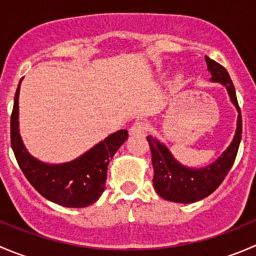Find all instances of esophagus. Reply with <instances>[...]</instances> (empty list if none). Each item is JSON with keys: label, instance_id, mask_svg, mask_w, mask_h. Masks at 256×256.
<instances>
[{"label": "esophagus", "instance_id": "esophagus-1", "mask_svg": "<svg viewBox=\"0 0 256 256\" xmlns=\"http://www.w3.org/2000/svg\"><path fill=\"white\" fill-rule=\"evenodd\" d=\"M144 131H146V124L142 121H136L132 126L130 128L128 132L131 136H138V135H144Z\"/></svg>", "mask_w": 256, "mask_h": 256}]
</instances>
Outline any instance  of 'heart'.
Returning <instances> with one entry per match:
<instances>
[{
  "mask_svg": "<svg viewBox=\"0 0 256 256\" xmlns=\"http://www.w3.org/2000/svg\"><path fill=\"white\" fill-rule=\"evenodd\" d=\"M177 80H178V79H177Z\"/></svg>",
  "mask_w": 256,
  "mask_h": 256,
  "instance_id": "b5f03b06",
  "label": "heart"
}]
</instances>
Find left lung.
Listing matches in <instances>:
<instances>
[{"mask_svg":"<svg viewBox=\"0 0 256 256\" xmlns=\"http://www.w3.org/2000/svg\"><path fill=\"white\" fill-rule=\"evenodd\" d=\"M208 70L213 82H220L228 92L230 102L238 112L236 130L233 141L228 148L210 164L200 168L183 166L171 154L168 147L154 136H147L150 148L152 154V166L154 176L152 182L157 194L164 200L176 203H194L197 200L208 197L219 187L228 172L230 171L236 154L239 144L242 140V115L236 100V89L232 82L230 76L224 66L214 62L206 56Z\"/></svg>","mask_w":256,"mask_h":256,"instance_id":"obj_1","label":"left lung"}]
</instances>
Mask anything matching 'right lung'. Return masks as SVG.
I'll return each mask as SVG.
<instances>
[{"label": "right lung", "mask_w": 256, "mask_h": 256, "mask_svg": "<svg viewBox=\"0 0 256 256\" xmlns=\"http://www.w3.org/2000/svg\"><path fill=\"white\" fill-rule=\"evenodd\" d=\"M20 82L11 115V144L20 170L30 184L50 202L68 208L92 204L104 192L109 162L128 140V130L112 134L73 161L64 164L40 161L28 152L20 138L18 121Z\"/></svg>", "instance_id": "obj_1"}]
</instances>
